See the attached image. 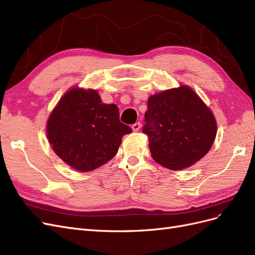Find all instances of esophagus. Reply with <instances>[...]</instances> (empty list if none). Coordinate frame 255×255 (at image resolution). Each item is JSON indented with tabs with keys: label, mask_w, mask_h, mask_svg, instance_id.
Returning <instances> with one entry per match:
<instances>
[{
	"label": "esophagus",
	"mask_w": 255,
	"mask_h": 255,
	"mask_svg": "<svg viewBox=\"0 0 255 255\" xmlns=\"http://www.w3.org/2000/svg\"><path fill=\"white\" fill-rule=\"evenodd\" d=\"M140 128H141V123L140 122H136V123H134V125L132 126V128H133L134 132H138V130L140 129Z\"/></svg>",
	"instance_id": "obj_1"
}]
</instances>
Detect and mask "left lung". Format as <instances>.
Returning a JSON list of instances; mask_svg holds the SVG:
<instances>
[{"label":"left lung","mask_w":255,"mask_h":255,"mask_svg":"<svg viewBox=\"0 0 255 255\" xmlns=\"http://www.w3.org/2000/svg\"><path fill=\"white\" fill-rule=\"evenodd\" d=\"M142 132L152 158L170 170L196 164L210 151L217 133L214 114L186 85L148 99Z\"/></svg>","instance_id":"8db88e82"}]
</instances>
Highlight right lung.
<instances>
[{
	"label": "right lung",
	"instance_id": "right-lung-1",
	"mask_svg": "<svg viewBox=\"0 0 255 255\" xmlns=\"http://www.w3.org/2000/svg\"><path fill=\"white\" fill-rule=\"evenodd\" d=\"M132 128L119 120L115 104H105L94 89L73 87L59 100L47 122V136L56 155L73 169L87 172L118 152Z\"/></svg>",
	"mask_w": 255,
	"mask_h": 255
}]
</instances>
